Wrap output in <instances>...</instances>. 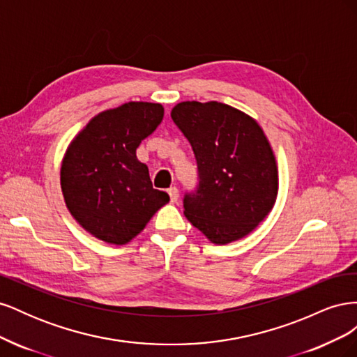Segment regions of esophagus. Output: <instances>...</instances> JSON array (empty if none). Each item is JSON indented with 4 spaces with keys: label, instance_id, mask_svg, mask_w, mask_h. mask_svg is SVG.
Here are the masks:
<instances>
[{
    "label": "esophagus",
    "instance_id": "34e87169",
    "mask_svg": "<svg viewBox=\"0 0 357 357\" xmlns=\"http://www.w3.org/2000/svg\"><path fill=\"white\" fill-rule=\"evenodd\" d=\"M168 195H169V199L171 202H176L178 199V189L176 186H172L168 189Z\"/></svg>",
    "mask_w": 357,
    "mask_h": 357
}]
</instances>
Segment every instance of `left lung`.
Wrapping results in <instances>:
<instances>
[{
  "label": "left lung",
  "instance_id": "left-lung-1",
  "mask_svg": "<svg viewBox=\"0 0 357 357\" xmlns=\"http://www.w3.org/2000/svg\"><path fill=\"white\" fill-rule=\"evenodd\" d=\"M189 142L198 186L183 198L185 215L214 244L250 234L273 210L275 158L255 119L218 101H185L171 112Z\"/></svg>",
  "mask_w": 357,
  "mask_h": 357
}]
</instances>
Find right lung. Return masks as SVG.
<instances>
[{
	"label": "right lung",
	"mask_w": 357,
	"mask_h": 357,
	"mask_svg": "<svg viewBox=\"0 0 357 357\" xmlns=\"http://www.w3.org/2000/svg\"><path fill=\"white\" fill-rule=\"evenodd\" d=\"M164 119V107L126 102L95 116L73 139L61 168V188L73 218L110 244H126L169 201L153 189L139 143Z\"/></svg>",
	"instance_id": "1"
}]
</instances>
